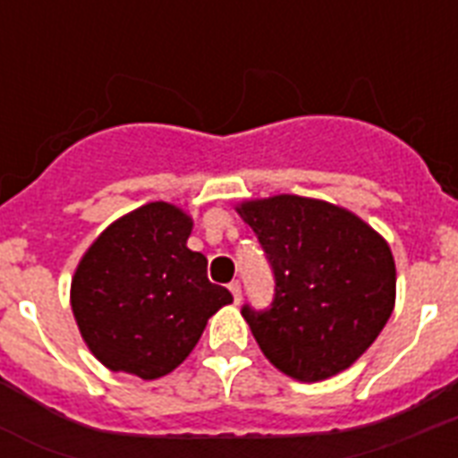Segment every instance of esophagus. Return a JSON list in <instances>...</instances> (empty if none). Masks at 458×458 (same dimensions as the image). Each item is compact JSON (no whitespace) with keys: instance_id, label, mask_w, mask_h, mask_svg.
<instances>
[{"instance_id":"34e87169","label":"esophagus","mask_w":458,"mask_h":458,"mask_svg":"<svg viewBox=\"0 0 458 458\" xmlns=\"http://www.w3.org/2000/svg\"><path fill=\"white\" fill-rule=\"evenodd\" d=\"M228 290L233 293V300H235V304H240V300H242V287H240V283H230Z\"/></svg>"}]
</instances>
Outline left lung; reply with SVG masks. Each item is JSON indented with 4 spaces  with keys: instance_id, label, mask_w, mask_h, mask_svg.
<instances>
[{
    "instance_id": "left-lung-1",
    "label": "left lung",
    "mask_w": 458,
    "mask_h": 458,
    "mask_svg": "<svg viewBox=\"0 0 458 458\" xmlns=\"http://www.w3.org/2000/svg\"><path fill=\"white\" fill-rule=\"evenodd\" d=\"M276 276L268 311L242 316L268 361L300 383L349 369L394 309L397 268L387 240L349 208L300 194L235 207Z\"/></svg>"
}]
</instances>
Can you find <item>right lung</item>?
Here are the masks:
<instances>
[{"mask_svg":"<svg viewBox=\"0 0 458 458\" xmlns=\"http://www.w3.org/2000/svg\"><path fill=\"white\" fill-rule=\"evenodd\" d=\"M192 216L149 201L102 230L75 266L71 309L88 349L114 373L168 376L233 294L208 283L207 257L187 247Z\"/></svg>","mask_w":458,"mask_h":458,"instance_id":"1","label":"right lung"}]
</instances>
